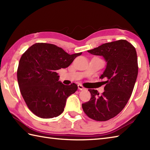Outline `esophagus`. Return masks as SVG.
I'll return each instance as SVG.
<instances>
[{
    "label": "esophagus",
    "mask_w": 150,
    "mask_h": 150,
    "mask_svg": "<svg viewBox=\"0 0 150 150\" xmlns=\"http://www.w3.org/2000/svg\"><path fill=\"white\" fill-rule=\"evenodd\" d=\"M78 88H79V90H85V88L83 86H82L81 84H79L78 85Z\"/></svg>",
    "instance_id": "1"
}]
</instances>
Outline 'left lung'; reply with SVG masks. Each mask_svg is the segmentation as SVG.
<instances>
[{"mask_svg": "<svg viewBox=\"0 0 150 150\" xmlns=\"http://www.w3.org/2000/svg\"><path fill=\"white\" fill-rule=\"evenodd\" d=\"M94 55L103 56L106 68L100 77L104 79V91L89 90L91 98L82 104L87 115L97 121H106L117 115L129 99L138 75L135 48L126 40L102 44L88 51Z\"/></svg>", "mask_w": 150, "mask_h": 150, "instance_id": "left-lung-1", "label": "left lung"}]
</instances>
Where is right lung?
I'll list each match as a JSON object with an SVG mask.
<instances>
[{
  "label": "right lung",
  "mask_w": 150,
  "mask_h": 150,
  "mask_svg": "<svg viewBox=\"0 0 150 150\" xmlns=\"http://www.w3.org/2000/svg\"><path fill=\"white\" fill-rule=\"evenodd\" d=\"M82 53L69 55L54 44L36 43L29 47L19 61L17 81L28 108L37 117L49 119L60 115L66 99L77 90L59 81L57 70L68 67Z\"/></svg>",
  "instance_id": "add662e5"
}]
</instances>
